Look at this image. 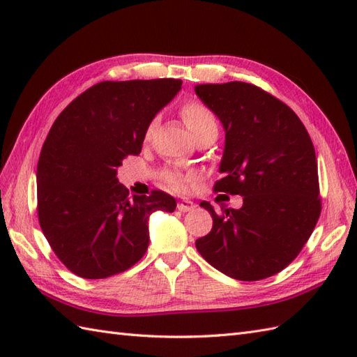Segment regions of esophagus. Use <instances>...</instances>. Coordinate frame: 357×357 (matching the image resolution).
Returning <instances> with one entry per match:
<instances>
[{
  "label": "esophagus",
  "mask_w": 357,
  "mask_h": 357,
  "mask_svg": "<svg viewBox=\"0 0 357 357\" xmlns=\"http://www.w3.org/2000/svg\"><path fill=\"white\" fill-rule=\"evenodd\" d=\"M193 208H195V204H193L192 201L183 199V201L178 202V210H179V211H190V210H193Z\"/></svg>",
  "instance_id": "1"
}]
</instances>
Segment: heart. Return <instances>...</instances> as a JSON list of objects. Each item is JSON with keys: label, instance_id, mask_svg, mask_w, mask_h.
<instances>
[{"label": "heart", "instance_id": "obj_1", "mask_svg": "<svg viewBox=\"0 0 357 357\" xmlns=\"http://www.w3.org/2000/svg\"><path fill=\"white\" fill-rule=\"evenodd\" d=\"M181 116H183L188 130H190L192 135L195 136V139L204 132H207L208 128L216 127L215 113L211 112L206 104L198 100L185 101L183 104V107H181ZM151 127H153V124L149 126L147 136L150 135ZM188 181H190V176H185V174H179V173H169L164 176L165 185L176 192L185 190L188 187Z\"/></svg>", "mask_w": 357, "mask_h": 357}]
</instances>
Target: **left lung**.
<instances>
[{
  "instance_id": "left-lung-1",
  "label": "left lung",
  "mask_w": 357,
  "mask_h": 357,
  "mask_svg": "<svg viewBox=\"0 0 357 357\" xmlns=\"http://www.w3.org/2000/svg\"><path fill=\"white\" fill-rule=\"evenodd\" d=\"M195 92L225 128L224 178L215 192L244 199L241 208L221 211L201 202L213 227L196 248L233 279L270 278L294 261L321 216L312 138L285 102L255 84H199Z\"/></svg>"
}]
</instances>
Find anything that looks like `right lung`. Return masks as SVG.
<instances>
[{"label": "right lung", "instance_id": "1", "mask_svg": "<svg viewBox=\"0 0 357 357\" xmlns=\"http://www.w3.org/2000/svg\"><path fill=\"white\" fill-rule=\"evenodd\" d=\"M183 81H102L59 113L36 167L38 221L67 268L84 279L119 275L149 247L151 211H173L161 190L128 196L116 167L139 155L147 128Z\"/></svg>", "mask_w": 357, "mask_h": 357}]
</instances>
